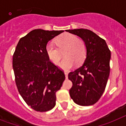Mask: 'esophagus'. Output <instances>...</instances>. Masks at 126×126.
<instances>
[{"mask_svg":"<svg viewBox=\"0 0 126 126\" xmlns=\"http://www.w3.org/2000/svg\"><path fill=\"white\" fill-rule=\"evenodd\" d=\"M64 75H65V77H66V79H67L68 78V72H64Z\"/></svg>","mask_w":126,"mask_h":126,"instance_id":"obj_1","label":"esophagus"}]
</instances>
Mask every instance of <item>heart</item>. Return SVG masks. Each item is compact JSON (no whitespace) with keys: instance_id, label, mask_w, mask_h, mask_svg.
Here are the masks:
<instances>
[{"instance_id":"b5f03b06","label":"heart","mask_w":126,"mask_h":126,"mask_svg":"<svg viewBox=\"0 0 126 126\" xmlns=\"http://www.w3.org/2000/svg\"><path fill=\"white\" fill-rule=\"evenodd\" d=\"M56 47L49 42L46 46V52L49 60L54 64H57L62 56L64 58L59 63V66L64 70H68L74 64L82 63L87 56V48L86 42L79 39L75 35L64 33L55 40Z\"/></svg>"}]
</instances>
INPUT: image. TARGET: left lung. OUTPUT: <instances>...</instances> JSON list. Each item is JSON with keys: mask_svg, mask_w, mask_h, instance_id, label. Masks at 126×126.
Listing matches in <instances>:
<instances>
[{"mask_svg": "<svg viewBox=\"0 0 126 126\" xmlns=\"http://www.w3.org/2000/svg\"><path fill=\"white\" fill-rule=\"evenodd\" d=\"M66 31L80 37L87 48L83 64L68 75L73 84L70 95L77 105H93L105 89L110 74L111 52L105 40L93 32L83 28Z\"/></svg>", "mask_w": 126, "mask_h": 126, "instance_id": "obj_1", "label": "left lung"}]
</instances>
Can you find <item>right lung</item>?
Segmentation results:
<instances>
[{"label":"right lung","instance_id":"1","mask_svg":"<svg viewBox=\"0 0 126 126\" xmlns=\"http://www.w3.org/2000/svg\"><path fill=\"white\" fill-rule=\"evenodd\" d=\"M35 29L21 38L13 58L15 82L19 94L32 109L47 111L56 105V93L65 79L64 72L49 60L47 42L63 32Z\"/></svg>","mask_w":126,"mask_h":126}]
</instances>
